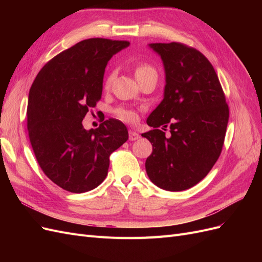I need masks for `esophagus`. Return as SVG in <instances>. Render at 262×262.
I'll list each match as a JSON object with an SVG mask.
<instances>
[{
	"mask_svg": "<svg viewBox=\"0 0 262 262\" xmlns=\"http://www.w3.org/2000/svg\"><path fill=\"white\" fill-rule=\"evenodd\" d=\"M138 139H140L139 133L130 130V131H129V140H130V141H136V140H138Z\"/></svg>",
	"mask_w": 262,
	"mask_h": 262,
	"instance_id": "esophagus-1",
	"label": "esophagus"
}]
</instances>
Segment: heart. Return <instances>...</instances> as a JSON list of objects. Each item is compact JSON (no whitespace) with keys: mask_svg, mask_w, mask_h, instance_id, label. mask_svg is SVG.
<instances>
[{"mask_svg":"<svg viewBox=\"0 0 262 262\" xmlns=\"http://www.w3.org/2000/svg\"><path fill=\"white\" fill-rule=\"evenodd\" d=\"M134 74H136V77L139 81L149 75H157V72H156V69L152 64H149V63H146V62H142V63H139V64L136 67V69H134ZM114 78H115V71H112V72H110L106 77V86L112 85ZM116 114L118 118L124 122L136 123L138 121L137 114L131 109L119 108L117 109Z\"/></svg>","mask_w":262,"mask_h":262,"instance_id":"heart-1","label":"heart"}]
</instances>
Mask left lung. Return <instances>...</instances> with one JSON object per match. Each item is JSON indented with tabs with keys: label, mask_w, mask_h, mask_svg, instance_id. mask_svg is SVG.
Segmentation results:
<instances>
[{
	"label": "left lung",
	"mask_w": 262,
	"mask_h": 262,
	"mask_svg": "<svg viewBox=\"0 0 262 262\" xmlns=\"http://www.w3.org/2000/svg\"><path fill=\"white\" fill-rule=\"evenodd\" d=\"M149 46L163 60L166 85L146 120L153 130L142 134L153 145L145 168L157 187L181 191L201 181L220 157L228 105L215 70L199 50L180 42ZM167 126L170 137L163 132Z\"/></svg>",
	"instance_id": "obj_1"
}]
</instances>
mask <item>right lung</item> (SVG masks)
<instances>
[{
  "mask_svg": "<svg viewBox=\"0 0 262 262\" xmlns=\"http://www.w3.org/2000/svg\"><path fill=\"white\" fill-rule=\"evenodd\" d=\"M130 45L91 38L45 64L30 87L27 130L40 168L55 185L83 193L105 180L109 157L129 139L126 126L110 118L97 129L82 124L101 98L108 61Z\"/></svg>",
  "mask_w": 262,
  "mask_h": 262,
  "instance_id": "1",
  "label": "right lung"
}]
</instances>
